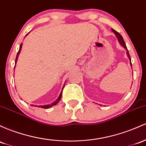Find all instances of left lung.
Returning a JSON list of instances; mask_svg holds the SVG:
<instances>
[{
  "instance_id": "left-lung-1",
  "label": "left lung",
  "mask_w": 146,
  "mask_h": 146,
  "mask_svg": "<svg viewBox=\"0 0 146 146\" xmlns=\"http://www.w3.org/2000/svg\"><path fill=\"white\" fill-rule=\"evenodd\" d=\"M111 30H112V31H113V33H114L115 35H116V37L118 38V41H119V42H120V44H121V45H122V46H123V47L127 49V47H126L125 44V41H124V40H123V36H121V35H120L119 33H118V32H116V30H113V29H111ZM127 54L128 57H129V61H130V64H131V66H132V63H131V58H130V56H129V52H128V51H127Z\"/></svg>"
}]
</instances>
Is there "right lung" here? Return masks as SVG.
<instances>
[{
	"instance_id": "obj_1",
	"label": "right lung",
	"mask_w": 146,
	"mask_h": 146,
	"mask_svg": "<svg viewBox=\"0 0 146 146\" xmlns=\"http://www.w3.org/2000/svg\"><path fill=\"white\" fill-rule=\"evenodd\" d=\"M27 35H28V34H27ZM21 47H22V44H21V46H20V48H19V50L18 51V53H17V57H16L15 63H16V62H17V59H18V55H19V53H20V51H21ZM62 92H61V94H60V96H59L58 98H57V100H56V101L54 102L53 103H52V104H51V105H43V106H39V107H41V108H44V109H47V108H49V107H50L53 106V105H55L56 104H57V102H58L60 101V100L61 98H62ZM36 107H38V106H37V105H36Z\"/></svg>"
}]
</instances>
